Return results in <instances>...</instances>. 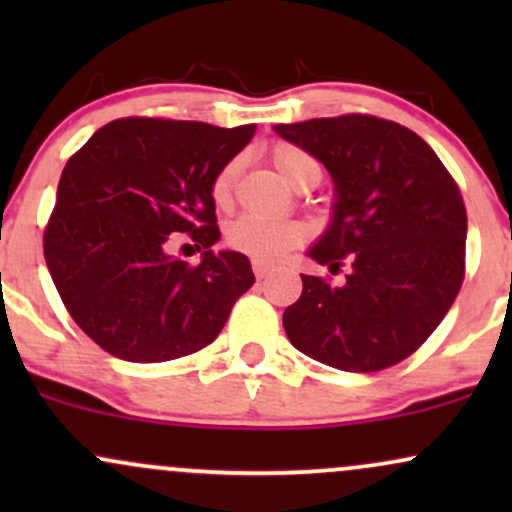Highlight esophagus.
I'll return each mask as SVG.
<instances>
[{
  "label": "esophagus",
  "instance_id": "1",
  "mask_svg": "<svg viewBox=\"0 0 512 512\" xmlns=\"http://www.w3.org/2000/svg\"><path fill=\"white\" fill-rule=\"evenodd\" d=\"M252 272H255L257 279H267V276L272 274V267H269L267 262H262V260H255V262H252Z\"/></svg>",
  "mask_w": 512,
  "mask_h": 512
}]
</instances>
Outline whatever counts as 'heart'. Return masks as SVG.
I'll return each instance as SVG.
<instances>
[{
  "instance_id": "heart-1",
  "label": "heart",
  "mask_w": 512,
  "mask_h": 512,
  "mask_svg": "<svg viewBox=\"0 0 512 512\" xmlns=\"http://www.w3.org/2000/svg\"><path fill=\"white\" fill-rule=\"evenodd\" d=\"M269 158L274 168L284 175L291 185H301L308 178H320V163L308 151L289 142H276L269 146ZM238 178V161H228L219 168L211 180V202L219 209H228L233 202V187ZM308 228L298 221H276L262 216H240L226 228L228 248L245 252L262 262H276L291 250L301 248L308 240Z\"/></svg>"
}]
</instances>
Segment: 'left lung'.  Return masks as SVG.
<instances>
[{"instance_id": "8db88e82", "label": "left lung", "mask_w": 512, "mask_h": 512, "mask_svg": "<svg viewBox=\"0 0 512 512\" xmlns=\"http://www.w3.org/2000/svg\"><path fill=\"white\" fill-rule=\"evenodd\" d=\"M276 134L325 163L337 202L308 252L342 286L301 274L284 310L291 344L325 366L375 373L414 354L448 315L464 281L467 209L436 151L411 129L375 115L276 125Z\"/></svg>"}]
</instances>
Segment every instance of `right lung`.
Here are the masks:
<instances>
[{"label": "right lung", "mask_w": 512, "mask_h": 512, "mask_svg": "<svg viewBox=\"0 0 512 512\" xmlns=\"http://www.w3.org/2000/svg\"><path fill=\"white\" fill-rule=\"evenodd\" d=\"M252 134L122 117L69 158L43 252L64 308L103 351L161 363L219 337L255 274L240 252L211 250L221 238L211 180ZM180 232L203 250L199 265L169 255Z\"/></svg>", "instance_id": "obj_1"}]
</instances>
